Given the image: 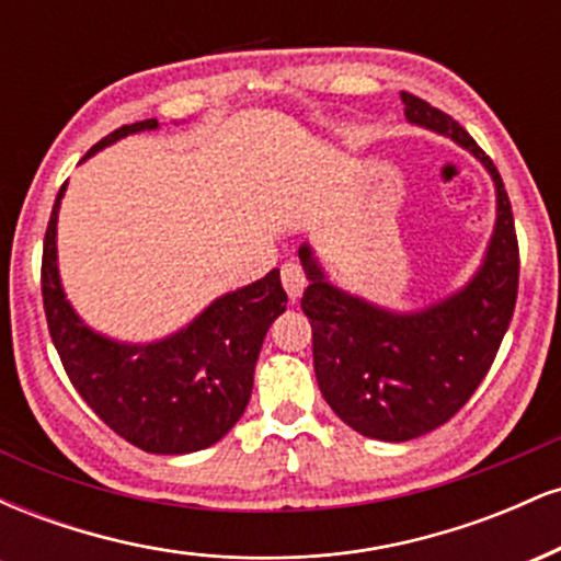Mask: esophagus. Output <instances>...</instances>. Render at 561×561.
Masks as SVG:
<instances>
[{"label":"esophagus","mask_w":561,"mask_h":561,"mask_svg":"<svg viewBox=\"0 0 561 561\" xmlns=\"http://www.w3.org/2000/svg\"><path fill=\"white\" fill-rule=\"evenodd\" d=\"M282 285H285L289 300H298L306 289V272H302L300 263L289 261L282 266Z\"/></svg>","instance_id":"obj_1"}]
</instances>
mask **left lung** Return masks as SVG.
I'll list each match as a JSON object with an SVG mask.
<instances>
[{
    "label": "left lung",
    "instance_id": "obj_1",
    "mask_svg": "<svg viewBox=\"0 0 561 561\" xmlns=\"http://www.w3.org/2000/svg\"><path fill=\"white\" fill-rule=\"evenodd\" d=\"M411 126L467 150L491 176L495 221L480 266L454 293L422 308H388L337 287L308 242L298 255L308 287L302 311L313 330V371L324 401L347 427L403 443L446 424L491 369L508 330L519 250L504 182L478 141L416 94H401Z\"/></svg>",
    "mask_w": 561,
    "mask_h": 561
}]
</instances>
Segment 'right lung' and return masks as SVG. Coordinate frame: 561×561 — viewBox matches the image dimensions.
I'll return each instance as SVG.
<instances>
[{"instance_id":"1","label":"right lung","mask_w":561,"mask_h":561,"mask_svg":"<svg viewBox=\"0 0 561 561\" xmlns=\"http://www.w3.org/2000/svg\"><path fill=\"white\" fill-rule=\"evenodd\" d=\"M158 118L115 128L89 160L131 134L156 131ZM81 160V163H83ZM60 186L44 234L42 295L49 334L79 396L107 427L147 454H192L221 440L242 416L272 321L285 313L279 268L210 300L182 330L150 343L96 332L68 300L57 266Z\"/></svg>"}]
</instances>
